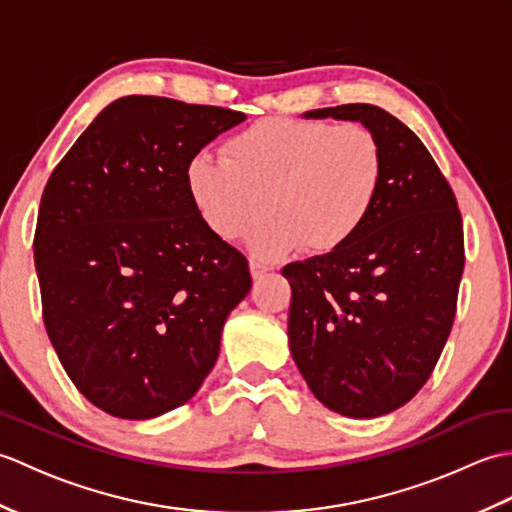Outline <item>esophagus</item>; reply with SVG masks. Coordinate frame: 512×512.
Masks as SVG:
<instances>
[{
  "mask_svg": "<svg viewBox=\"0 0 512 512\" xmlns=\"http://www.w3.org/2000/svg\"><path fill=\"white\" fill-rule=\"evenodd\" d=\"M268 266L264 264H257V262H250V275H253V279H262L266 273H268Z\"/></svg>",
  "mask_w": 512,
  "mask_h": 512,
  "instance_id": "34e87169",
  "label": "esophagus"
}]
</instances>
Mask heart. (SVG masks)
Wrapping results in <instances>:
<instances>
[{
	"label": "heart",
	"instance_id": "heart-1",
	"mask_svg": "<svg viewBox=\"0 0 512 512\" xmlns=\"http://www.w3.org/2000/svg\"><path fill=\"white\" fill-rule=\"evenodd\" d=\"M184 182L202 222L224 242L244 237L268 211L273 217L250 237L257 257L301 248L330 255L372 217L385 154L361 123L264 118L228 138L222 160L193 156Z\"/></svg>",
	"mask_w": 512,
	"mask_h": 512
}]
</instances>
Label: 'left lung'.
<instances>
[{
    "mask_svg": "<svg viewBox=\"0 0 512 512\" xmlns=\"http://www.w3.org/2000/svg\"><path fill=\"white\" fill-rule=\"evenodd\" d=\"M303 116L372 129L385 182L350 244L281 270L292 288L290 352L325 407L385 416L418 394L449 339L464 270L458 200L422 140L380 107L350 103Z\"/></svg>",
    "mask_w": 512,
    "mask_h": 512,
    "instance_id": "1",
    "label": "left lung"
}]
</instances>
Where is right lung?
Returning a JSON list of instances; mask_svg holds the SVG:
<instances>
[{
  "instance_id": "right-lung-1",
  "label": "right lung",
  "mask_w": 512,
  "mask_h": 512,
  "mask_svg": "<svg viewBox=\"0 0 512 512\" xmlns=\"http://www.w3.org/2000/svg\"><path fill=\"white\" fill-rule=\"evenodd\" d=\"M246 114L123 96L94 118L41 195L43 323L76 389L105 413L156 418L195 396L253 279L213 235L184 169Z\"/></svg>"
}]
</instances>
